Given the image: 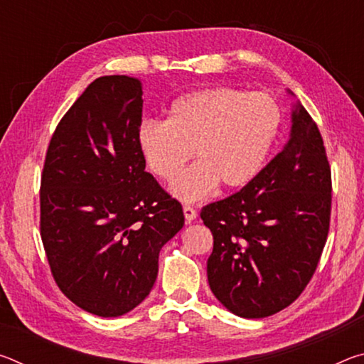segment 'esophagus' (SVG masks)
Listing matches in <instances>:
<instances>
[{
    "label": "esophagus",
    "mask_w": 364,
    "mask_h": 364,
    "mask_svg": "<svg viewBox=\"0 0 364 364\" xmlns=\"http://www.w3.org/2000/svg\"><path fill=\"white\" fill-rule=\"evenodd\" d=\"M183 212L184 218H186V223H191V221H194L197 218V212L191 205H183Z\"/></svg>",
    "instance_id": "1"
}]
</instances>
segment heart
<instances>
[{"label":"heart","instance_id":"heart-1","mask_svg":"<svg viewBox=\"0 0 364 364\" xmlns=\"http://www.w3.org/2000/svg\"><path fill=\"white\" fill-rule=\"evenodd\" d=\"M279 104L267 93L212 86L189 91L170 104L165 120L144 119L136 143L147 170L171 181L194 156L193 167L171 183L184 202L199 200L221 184L242 189L260 175L281 130Z\"/></svg>","mask_w":364,"mask_h":364}]
</instances>
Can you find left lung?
<instances>
[{
  "instance_id": "left-lung-1",
  "label": "left lung",
  "mask_w": 364,
  "mask_h": 364,
  "mask_svg": "<svg viewBox=\"0 0 364 364\" xmlns=\"http://www.w3.org/2000/svg\"><path fill=\"white\" fill-rule=\"evenodd\" d=\"M291 122L287 143L260 175L200 212L213 234L208 286L241 318H267L291 305L328 239L331 168L323 138L300 101Z\"/></svg>"
}]
</instances>
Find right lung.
<instances>
[{
	"label": "right lung",
	"mask_w": 364,
	"mask_h": 364,
	"mask_svg": "<svg viewBox=\"0 0 364 364\" xmlns=\"http://www.w3.org/2000/svg\"><path fill=\"white\" fill-rule=\"evenodd\" d=\"M143 85L96 78L59 122L41 176V241L58 286L82 310L117 318L149 295L181 204L146 171L136 143Z\"/></svg>",
	"instance_id": "1"
}]
</instances>
